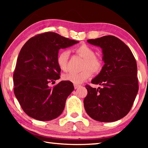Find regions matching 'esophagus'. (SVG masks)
<instances>
[{
  "instance_id": "esophagus-1",
  "label": "esophagus",
  "mask_w": 148,
  "mask_h": 148,
  "mask_svg": "<svg viewBox=\"0 0 148 148\" xmlns=\"http://www.w3.org/2000/svg\"><path fill=\"white\" fill-rule=\"evenodd\" d=\"M74 89H77V88H79V87H80L79 85H77V84H74Z\"/></svg>"
}]
</instances>
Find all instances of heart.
Listing matches in <instances>:
<instances>
[{"label":"heart","instance_id":"1","mask_svg":"<svg viewBox=\"0 0 148 148\" xmlns=\"http://www.w3.org/2000/svg\"><path fill=\"white\" fill-rule=\"evenodd\" d=\"M74 51L84 59L82 64V69L84 70L78 72H71L65 74L62 76V79L74 84H80L91 77V71L93 74H98L101 71L103 66V60L101 57L95 56V50L86 44L76 47ZM69 57V52L63 49L61 50L57 55V64L62 71H66L67 70Z\"/></svg>","mask_w":148,"mask_h":148}]
</instances>
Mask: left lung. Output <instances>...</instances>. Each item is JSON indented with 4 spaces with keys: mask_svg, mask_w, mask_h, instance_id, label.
<instances>
[{
    "mask_svg": "<svg viewBox=\"0 0 148 148\" xmlns=\"http://www.w3.org/2000/svg\"><path fill=\"white\" fill-rule=\"evenodd\" d=\"M87 41L101 47L105 64L91 81L92 84L101 87L86 86L87 95L84 101L85 110L96 121H117L129 113L138 91L136 59L129 47L114 36Z\"/></svg>",
    "mask_w": 148,
    "mask_h": 148,
    "instance_id": "8db88e82",
    "label": "left lung"
}]
</instances>
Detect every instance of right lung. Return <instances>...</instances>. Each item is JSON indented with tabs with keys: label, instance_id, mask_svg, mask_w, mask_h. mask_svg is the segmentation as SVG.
Masks as SVG:
<instances>
[{
	"label": "right lung",
	"instance_id": "add662e5",
	"mask_svg": "<svg viewBox=\"0 0 148 148\" xmlns=\"http://www.w3.org/2000/svg\"><path fill=\"white\" fill-rule=\"evenodd\" d=\"M78 42L47 32L32 37L22 47L14 72V91L29 116L50 121L63 112L67 97L74 89L73 84L61 81L53 87L48 84L60 78L56 61L59 50Z\"/></svg>",
	"mask_w": 148,
	"mask_h": 148
}]
</instances>
